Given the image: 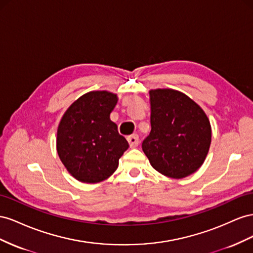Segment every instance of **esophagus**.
<instances>
[{
  "label": "esophagus",
  "mask_w": 253,
  "mask_h": 253,
  "mask_svg": "<svg viewBox=\"0 0 253 253\" xmlns=\"http://www.w3.org/2000/svg\"><path fill=\"white\" fill-rule=\"evenodd\" d=\"M127 140H128V143H129V146H130L131 148H134V147L139 145V135L138 134L129 135Z\"/></svg>",
  "instance_id": "esophagus-1"
}]
</instances>
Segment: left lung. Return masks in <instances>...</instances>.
I'll return each instance as SVG.
<instances>
[{
    "label": "left lung",
    "instance_id": "obj_1",
    "mask_svg": "<svg viewBox=\"0 0 253 253\" xmlns=\"http://www.w3.org/2000/svg\"><path fill=\"white\" fill-rule=\"evenodd\" d=\"M150 133L142 149L156 170L184 178L204 163L211 144V125L201 108L171 89L149 91Z\"/></svg>",
    "mask_w": 253,
    "mask_h": 253
}]
</instances>
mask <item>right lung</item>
Returning a JSON list of instances; mask_svg holds the SVG:
<instances>
[{"label":"right lung","mask_w":253,"mask_h":253,"mask_svg":"<svg viewBox=\"0 0 253 253\" xmlns=\"http://www.w3.org/2000/svg\"><path fill=\"white\" fill-rule=\"evenodd\" d=\"M118 97L93 91L79 97L63 114L57 130V153L70 174L85 183L111 176L129 144L110 120Z\"/></svg>","instance_id":"right-lung-1"}]
</instances>
